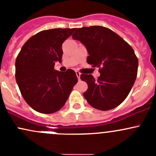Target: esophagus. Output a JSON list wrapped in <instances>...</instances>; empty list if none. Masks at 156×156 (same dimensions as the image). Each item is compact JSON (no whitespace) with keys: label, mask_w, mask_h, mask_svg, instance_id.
Instances as JSON below:
<instances>
[{"label":"esophagus","mask_w":156,"mask_h":156,"mask_svg":"<svg viewBox=\"0 0 156 156\" xmlns=\"http://www.w3.org/2000/svg\"><path fill=\"white\" fill-rule=\"evenodd\" d=\"M76 76H77L78 80H80V75H81V73H80L79 71H76Z\"/></svg>","instance_id":"obj_1"}]
</instances>
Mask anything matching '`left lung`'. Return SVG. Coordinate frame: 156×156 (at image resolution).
Segmentation results:
<instances>
[{"label":"left lung","mask_w":156,"mask_h":156,"mask_svg":"<svg viewBox=\"0 0 156 156\" xmlns=\"http://www.w3.org/2000/svg\"><path fill=\"white\" fill-rule=\"evenodd\" d=\"M89 53L87 63L99 67L96 80L91 74H81L88 84L83 96L91 107L110 110L125 101L137 78L138 59L134 49L113 30L102 26L76 28L72 35Z\"/></svg>","instance_id":"8db88e82"}]
</instances>
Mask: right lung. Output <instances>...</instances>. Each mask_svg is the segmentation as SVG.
I'll return each mask as SVG.
<instances>
[{
  "mask_svg": "<svg viewBox=\"0 0 156 156\" xmlns=\"http://www.w3.org/2000/svg\"><path fill=\"white\" fill-rule=\"evenodd\" d=\"M75 28L45 30L29 38L16 60V80L27 104L41 113L58 111L77 83L74 70L54 69L62 62V43Z\"/></svg>",
  "mask_w": 156,
  "mask_h": 156,
  "instance_id": "add662e5",
  "label": "right lung"
}]
</instances>
